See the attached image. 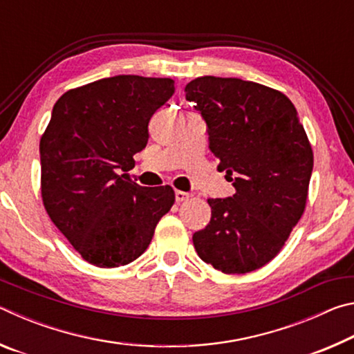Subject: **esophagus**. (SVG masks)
Returning <instances> with one entry per match:
<instances>
[{"instance_id": "34e87169", "label": "esophagus", "mask_w": 354, "mask_h": 354, "mask_svg": "<svg viewBox=\"0 0 354 354\" xmlns=\"http://www.w3.org/2000/svg\"><path fill=\"white\" fill-rule=\"evenodd\" d=\"M175 198H176L178 203H181V201L189 200L190 195L185 194V192H183V190H176V192H175Z\"/></svg>"}]
</instances>
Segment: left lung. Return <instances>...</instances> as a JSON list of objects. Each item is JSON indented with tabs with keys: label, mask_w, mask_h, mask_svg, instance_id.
Instances as JSON below:
<instances>
[{
	"label": "left lung",
	"mask_w": 354,
	"mask_h": 354,
	"mask_svg": "<svg viewBox=\"0 0 354 354\" xmlns=\"http://www.w3.org/2000/svg\"><path fill=\"white\" fill-rule=\"evenodd\" d=\"M185 98L207 124L209 148L234 195L209 198L212 217L194 234L206 263L248 273L270 262L304 212L313 148L284 93L237 77L200 76Z\"/></svg>",
	"instance_id": "1"
}]
</instances>
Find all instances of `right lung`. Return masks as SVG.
I'll use <instances>...</instances> for the list:
<instances>
[{
  "label": "right lung",
  "mask_w": 354,
  "mask_h": 354,
  "mask_svg": "<svg viewBox=\"0 0 354 354\" xmlns=\"http://www.w3.org/2000/svg\"><path fill=\"white\" fill-rule=\"evenodd\" d=\"M173 93L170 77L118 75L71 88L53 107L40 139L41 198L92 266L136 261L175 203L170 185L142 187L127 173L147 147L149 118Z\"/></svg>",
  "instance_id": "right-lung-1"
}]
</instances>
